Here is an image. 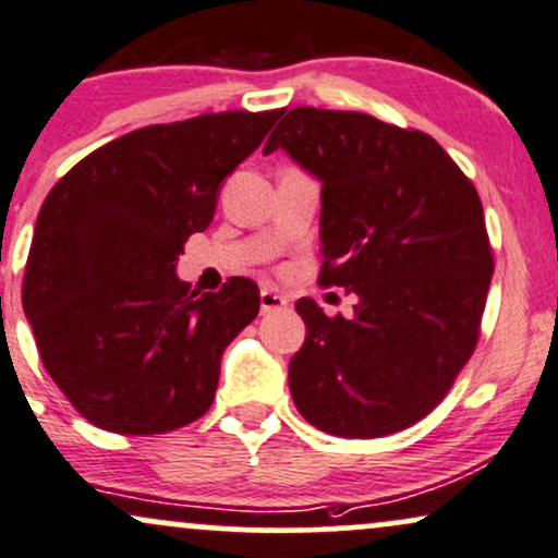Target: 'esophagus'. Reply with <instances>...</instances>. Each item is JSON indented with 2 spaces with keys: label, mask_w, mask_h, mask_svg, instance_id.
<instances>
[{
  "label": "esophagus",
  "mask_w": 558,
  "mask_h": 558,
  "mask_svg": "<svg viewBox=\"0 0 558 558\" xmlns=\"http://www.w3.org/2000/svg\"><path fill=\"white\" fill-rule=\"evenodd\" d=\"M286 306H288L286 296H280V293L272 291V288H265V291L259 293V308H262V314L280 312V308H286Z\"/></svg>",
  "instance_id": "34e87169"
}]
</instances>
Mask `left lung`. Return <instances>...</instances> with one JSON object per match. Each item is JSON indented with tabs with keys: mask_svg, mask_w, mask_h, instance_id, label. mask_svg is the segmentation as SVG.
Masks as SVG:
<instances>
[{
	"mask_svg": "<svg viewBox=\"0 0 558 558\" xmlns=\"http://www.w3.org/2000/svg\"><path fill=\"white\" fill-rule=\"evenodd\" d=\"M278 147L322 181L319 286L359 296L351 319L296 301L299 413L348 439L418 424L481 338L494 250L473 181L432 134L361 111L296 106L265 153Z\"/></svg>",
	"mask_w": 558,
	"mask_h": 558,
	"instance_id": "1",
	"label": "left lung"
}]
</instances>
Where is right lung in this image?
<instances>
[{"instance_id":"right-lung-1","label":"right lung","mask_w":558,"mask_h":558,"mask_svg":"<svg viewBox=\"0 0 558 558\" xmlns=\"http://www.w3.org/2000/svg\"><path fill=\"white\" fill-rule=\"evenodd\" d=\"M283 109L150 124L72 166L46 194L25 262L23 308L64 398L98 428L153 436L213 405L226 345L259 312L231 278L192 291L173 272L215 215L220 181Z\"/></svg>"}]
</instances>
